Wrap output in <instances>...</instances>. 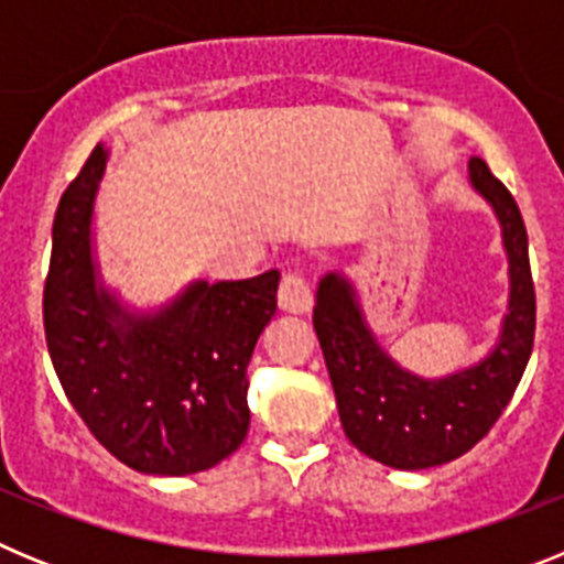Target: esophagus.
<instances>
[{
    "label": "esophagus",
    "instance_id": "34e87169",
    "mask_svg": "<svg viewBox=\"0 0 564 564\" xmlns=\"http://www.w3.org/2000/svg\"><path fill=\"white\" fill-rule=\"evenodd\" d=\"M279 305L291 313H307L313 305V285L302 271H288L279 282Z\"/></svg>",
    "mask_w": 564,
    "mask_h": 564
}]
</instances>
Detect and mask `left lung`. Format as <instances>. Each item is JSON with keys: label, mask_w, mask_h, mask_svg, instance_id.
Listing matches in <instances>:
<instances>
[{"label": "left lung", "mask_w": 564, "mask_h": 564, "mask_svg": "<svg viewBox=\"0 0 564 564\" xmlns=\"http://www.w3.org/2000/svg\"><path fill=\"white\" fill-rule=\"evenodd\" d=\"M468 181L500 220L511 279L500 341L480 364L437 381L412 376L381 350L350 282L341 273H327L318 282L313 327L344 435L383 466L415 471L466 455L502 415L534 350L536 296L522 214L482 158L468 161Z\"/></svg>", "instance_id": "8db88e82"}]
</instances>
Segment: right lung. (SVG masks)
Masks as SVG:
<instances>
[{"mask_svg":"<svg viewBox=\"0 0 564 564\" xmlns=\"http://www.w3.org/2000/svg\"><path fill=\"white\" fill-rule=\"evenodd\" d=\"M98 143L62 194L44 282V336L73 410L109 455L143 475L183 477L246 441L248 361L276 313L279 271L194 282L158 313H129L93 262Z\"/></svg>","mask_w":564,"mask_h":564,"instance_id":"1","label":"right lung"}]
</instances>
